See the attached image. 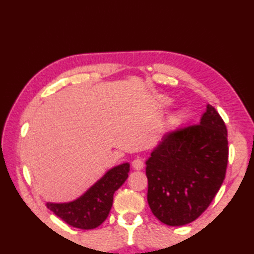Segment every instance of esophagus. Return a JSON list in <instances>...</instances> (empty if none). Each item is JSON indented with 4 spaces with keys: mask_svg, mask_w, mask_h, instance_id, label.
<instances>
[{
    "mask_svg": "<svg viewBox=\"0 0 254 254\" xmlns=\"http://www.w3.org/2000/svg\"><path fill=\"white\" fill-rule=\"evenodd\" d=\"M132 167L134 168V170H136V171H141V170H143V167H144V162H143L142 158H140V157L134 158V160L132 161Z\"/></svg>",
    "mask_w": 254,
    "mask_h": 254,
    "instance_id": "1",
    "label": "esophagus"
}]
</instances>
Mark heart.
Returning <instances> with one entry per match:
<instances>
[{"label": "heart", "mask_w": 254, "mask_h": 254, "mask_svg": "<svg viewBox=\"0 0 254 254\" xmlns=\"http://www.w3.org/2000/svg\"><path fill=\"white\" fill-rule=\"evenodd\" d=\"M158 102H160V106H162V107H167V106H170L172 101H171L170 98L162 97V98L158 99ZM187 117H188L187 112H185V111H178V112H176V113H174L172 117H170V118L167 119L166 126L170 127H171L178 126V124H181V123H183L184 121H186Z\"/></svg>", "instance_id": "1"}]
</instances>
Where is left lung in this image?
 Returning a JSON list of instances; mask_svg holds the SVG:
<instances>
[{
	"label": "left lung",
	"instance_id": "obj_1",
	"mask_svg": "<svg viewBox=\"0 0 254 254\" xmlns=\"http://www.w3.org/2000/svg\"><path fill=\"white\" fill-rule=\"evenodd\" d=\"M227 136L225 122L208 104L198 126L166 134L153 148L147 202L158 220L184 226L207 209L225 180Z\"/></svg>",
	"mask_w": 254,
	"mask_h": 254
}]
</instances>
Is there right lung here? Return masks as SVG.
<instances>
[{"label": "right lung", "instance_id": "add662e5", "mask_svg": "<svg viewBox=\"0 0 254 254\" xmlns=\"http://www.w3.org/2000/svg\"><path fill=\"white\" fill-rule=\"evenodd\" d=\"M130 164L123 163L106 174L76 199L67 202H46L49 210L69 226L79 229H94L107 219L111 210L113 195L127 181Z\"/></svg>", "mask_w": 254, "mask_h": 254}]
</instances>
